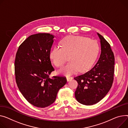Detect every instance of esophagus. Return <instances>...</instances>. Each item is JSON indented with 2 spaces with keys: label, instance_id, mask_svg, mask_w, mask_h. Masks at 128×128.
Here are the masks:
<instances>
[{
  "label": "esophagus",
  "instance_id": "1",
  "mask_svg": "<svg viewBox=\"0 0 128 128\" xmlns=\"http://www.w3.org/2000/svg\"><path fill=\"white\" fill-rule=\"evenodd\" d=\"M66 79H67V81L68 82V81H71L72 79V76H67L66 77Z\"/></svg>",
  "mask_w": 128,
  "mask_h": 128
}]
</instances>
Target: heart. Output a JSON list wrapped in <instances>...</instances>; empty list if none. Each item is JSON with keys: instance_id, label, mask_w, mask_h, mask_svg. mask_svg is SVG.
Returning a JSON list of instances; mask_svg holds the SVG:
<instances>
[{"instance_id": "b5f03b06", "label": "heart", "mask_w": 128, "mask_h": 128, "mask_svg": "<svg viewBox=\"0 0 128 128\" xmlns=\"http://www.w3.org/2000/svg\"><path fill=\"white\" fill-rule=\"evenodd\" d=\"M61 47H54L50 52V58L57 67H61L67 61L70 62L62 67L59 72L71 75L78 70L84 72L89 70L96 60L99 52L97 42L88 38L71 36L64 38Z\"/></svg>"}]
</instances>
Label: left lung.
<instances>
[{
    "instance_id": "obj_1",
    "label": "left lung",
    "mask_w": 128,
    "mask_h": 128,
    "mask_svg": "<svg viewBox=\"0 0 128 128\" xmlns=\"http://www.w3.org/2000/svg\"><path fill=\"white\" fill-rule=\"evenodd\" d=\"M100 40L101 54L92 68L74 79L78 86L74 95L79 103L90 106L98 102L111 88L114 73L115 58L108 42L97 33Z\"/></svg>"
}]
</instances>
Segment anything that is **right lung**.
<instances>
[{"mask_svg":"<svg viewBox=\"0 0 128 128\" xmlns=\"http://www.w3.org/2000/svg\"><path fill=\"white\" fill-rule=\"evenodd\" d=\"M54 38L49 33L31 35L19 46L16 54L17 85L25 99L38 108L52 104L58 91L67 82L64 76L49 78L54 70L49 56Z\"/></svg>","mask_w":128,"mask_h":128,"instance_id":"1","label":"right lung"}]
</instances>
